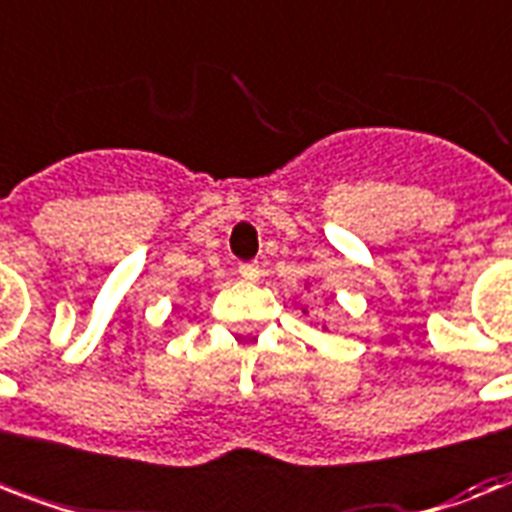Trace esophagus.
Instances as JSON below:
<instances>
[{"label": "esophagus", "instance_id": "1", "mask_svg": "<svg viewBox=\"0 0 512 512\" xmlns=\"http://www.w3.org/2000/svg\"><path fill=\"white\" fill-rule=\"evenodd\" d=\"M239 276L244 281H257V279H260V265H257V263H241L239 265Z\"/></svg>", "mask_w": 512, "mask_h": 512}]
</instances>
